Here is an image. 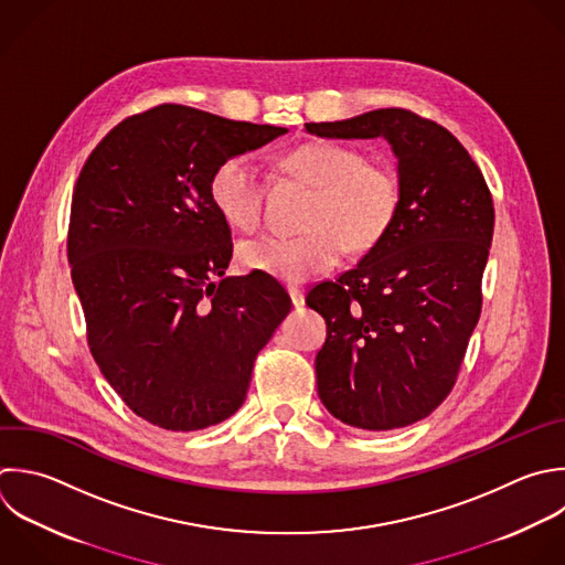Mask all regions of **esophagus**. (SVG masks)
I'll return each mask as SVG.
<instances>
[{
	"instance_id": "obj_1",
	"label": "esophagus",
	"mask_w": 565,
	"mask_h": 565,
	"mask_svg": "<svg viewBox=\"0 0 565 565\" xmlns=\"http://www.w3.org/2000/svg\"><path fill=\"white\" fill-rule=\"evenodd\" d=\"M287 291H289L291 302H294L296 307H302V305H305V291H302V289H298V287L289 285V287H287Z\"/></svg>"
}]
</instances>
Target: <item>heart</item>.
<instances>
[{
	"label": "heart",
	"mask_w": 565,
	"mask_h": 565,
	"mask_svg": "<svg viewBox=\"0 0 565 565\" xmlns=\"http://www.w3.org/2000/svg\"><path fill=\"white\" fill-rule=\"evenodd\" d=\"M280 168L309 185L313 199L298 236L265 234L238 245L243 269L285 282H302L333 267L344 247L366 252L391 230L399 210V179L347 143L309 141L280 159ZM210 199L221 218L243 232L258 227L265 181L249 154L225 159L210 179Z\"/></svg>",
	"instance_id": "b5f03b06"
}]
</instances>
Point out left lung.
Segmentation results:
<instances>
[{
	"label": "left lung",
	"mask_w": 565,
	"mask_h": 565,
	"mask_svg": "<svg viewBox=\"0 0 565 565\" xmlns=\"http://www.w3.org/2000/svg\"><path fill=\"white\" fill-rule=\"evenodd\" d=\"M327 139L384 137L399 210L386 236L335 282L307 294L327 320L318 395L340 422L393 430L430 415L455 386L481 313L494 207L481 170L439 124L404 108L305 124Z\"/></svg>",
	"instance_id": "left-lung-1"
}]
</instances>
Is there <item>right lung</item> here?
<instances>
[{"label":"right lung","instance_id":"1","mask_svg":"<svg viewBox=\"0 0 565 565\" xmlns=\"http://www.w3.org/2000/svg\"><path fill=\"white\" fill-rule=\"evenodd\" d=\"M285 132L161 104L113 128L82 168L68 263L88 347L154 426L188 433L234 415L258 351L291 309L269 274L211 280L230 267L232 232L210 179Z\"/></svg>","mask_w":565,"mask_h":565}]
</instances>
